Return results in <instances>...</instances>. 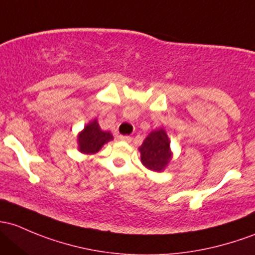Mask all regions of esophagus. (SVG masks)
<instances>
[{"label":"esophagus","mask_w":255,"mask_h":255,"mask_svg":"<svg viewBox=\"0 0 255 255\" xmlns=\"http://www.w3.org/2000/svg\"><path fill=\"white\" fill-rule=\"evenodd\" d=\"M119 139H120V140H122V141H127V143H130L133 138H132V136H129V135H120Z\"/></svg>","instance_id":"obj_1"}]
</instances>
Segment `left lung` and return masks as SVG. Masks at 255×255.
<instances>
[{
	"mask_svg": "<svg viewBox=\"0 0 255 255\" xmlns=\"http://www.w3.org/2000/svg\"><path fill=\"white\" fill-rule=\"evenodd\" d=\"M141 162L151 171H161L170 161V141L163 129L155 130L140 145Z\"/></svg>",
	"mask_w": 255,
	"mask_h": 255,
	"instance_id": "1",
	"label": "left lung"
}]
</instances>
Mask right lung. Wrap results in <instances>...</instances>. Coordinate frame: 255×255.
<instances>
[{"label": "right lung", "instance_id": "obj_1", "mask_svg": "<svg viewBox=\"0 0 255 255\" xmlns=\"http://www.w3.org/2000/svg\"><path fill=\"white\" fill-rule=\"evenodd\" d=\"M112 139L114 136L111 133L101 130L98 121L95 120L90 125H88L79 134V150L84 154H93V152L99 151L104 144Z\"/></svg>", "mask_w": 255, "mask_h": 255}]
</instances>
